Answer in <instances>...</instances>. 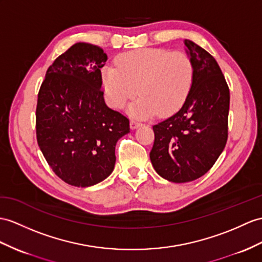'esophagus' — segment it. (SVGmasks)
<instances>
[{
  "label": "esophagus",
  "instance_id": "obj_1",
  "mask_svg": "<svg viewBox=\"0 0 262 262\" xmlns=\"http://www.w3.org/2000/svg\"><path fill=\"white\" fill-rule=\"evenodd\" d=\"M141 125H142V123L139 122V121H137V120H131L130 121V126H131L132 130H135V129H137V127L141 126Z\"/></svg>",
  "mask_w": 262,
  "mask_h": 262
}]
</instances>
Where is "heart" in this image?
Returning <instances> with one entry per match:
<instances>
[{"label":"heart","instance_id":"heart-1","mask_svg":"<svg viewBox=\"0 0 262 262\" xmlns=\"http://www.w3.org/2000/svg\"><path fill=\"white\" fill-rule=\"evenodd\" d=\"M117 67L102 68V85L107 103L120 109L137 95L130 107L136 117L158 112L168 117L179 111L193 82V64L183 52L163 49L137 50L120 55Z\"/></svg>","mask_w":262,"mask_h":262}]
</instances>
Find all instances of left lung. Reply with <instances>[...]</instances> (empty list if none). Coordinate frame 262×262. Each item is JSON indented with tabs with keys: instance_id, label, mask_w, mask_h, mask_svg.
I'll list each match as a JSON object with an SVG mask.
<instances>
[{
	"instance_id": "obj_1",
	"label": "left lung",
	"mask_w": 262,
	"mask_h": 262,
	"mask_svg": "<svg viewBox=\"0 0 262 262\" xmlns=\"http://www.w3.org/2000/svg\"><path fill=\"white\" fill-rule=\"evenodd\" d=\"M193 64V82L181 109L153 125L150 160L165 180L193 181L212 168L228 139L230 92L214 57L184 40Z\"/></svg>"
}]
</instances>
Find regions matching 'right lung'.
<instances>
[{
  "label": "right lung",
  "mask_w": 262,
  "mask_h": 262,
  "mask_svg": "<svg viewBox=\"0 0 262 262\" xmlns=\"http://www.w3.org/2000/svg\"><path fill=\"white\" fill-rule=\"evenodd\" d=\"M106 60L101 48L75 43L49 67L37 94V144L54 173L74 187L106 179L118 140L130 132L129 119L104 102Z\"/></svg>",
  "instance_id": "1"
}]
</instances>
